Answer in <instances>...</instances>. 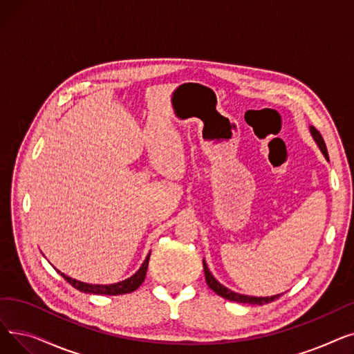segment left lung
Returning a JSON list of instances; mask_svg holds the SVG:
<instances>
[{
    "instance_id": "8db88e82",
    "label": "left lung",
    "mask_w": 354,
    "mask_h": 354,
    "mask_svg": "<svg viewBox=\"0 0 354 354\" xmlns=\"http://www.w3.org/2000/svg\"><path fill=\"white\" fill-rule=\"evenodd\" d=\"M310 132L313 135V139L315 140V143H317V146L320 147V151L323 152V155L326 156V159H328V153H327V147H326V143H324V139L322 138L320 132L315 127L310 126ZM203 271H205V280H207V284L209 286V288L212 291H215L218 295H221L222 299H227L230 301H236V303H244V304H257V306H264V304H268L274 300H277L278 297H280L281 294H277V295H271V297H252V295H244V294H238L230 288H227L225 286H222L218 280H215V277L211 274V271L208 270L207 267V263L205 259H203Z\"/></svg>"
}]
</instances>
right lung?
<instances>
[{"label":"right lung","mask_w":354,"mask_h":354,"mask_svg":"<svg viewBox=\"0 0 354 354\" xmlns=\"http://www.w3.org/2000/svg\"><path fill=\"white\" fill-rule=\"evenodd\" d=\"M149 257H151V252L147 254L146 259L143 261L142 267L136 271V274H133L132 277L126 278L124 281L116 283V284H109V286H103V284H87V283H82L74 280V278L63 274L62 271L57 270V272L60 275H63L64 280L71 284L74 288L82 291V292H90V294H99V295H120V294H127L132 292L135 290H138L140 287V284L145 281L146 277V271H147V266H149Z\"/></svg>","instance_id":"obj_1"}]
</instances>
